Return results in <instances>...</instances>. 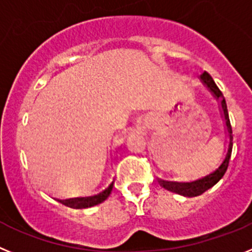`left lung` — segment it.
Returning a JSON list of instances; mask_svg holds the SVG:
<instances>
[{"instance_id": "1", "label": "left lung", "mask_w": 252, "mask_h": 252, "mask_svg": "<svg viewBox=\"0 0 252 252\" xmlns=\"http://www.w3.org/2000/svg\"><path fill=\"white\" fill-rule=\"evenodd\" d=\"M201 80L207 85L208 89H210L211 92L214 93L215 96L221 100V106H222V110H223V117H225V121H226V129H227L228 135H230V144H228V151H227V154H226L225 160H223L219 168H217L214 173H211L210 176L205 177V178H201V180L198 181H194V182H191V183H178V182L159 181L160 185H162L163 187H165L167 189H169V191H173L176 192V193L185 197L199 196V194H202L203 192L207 191V189H210L211 187H214V186L221 180L222 177H223V174L226 173V171H227L228 162H230V157H231V152H232V128H231L230 118H228L227 105H226L225 98H223L221 90L217 88L214 79L211 78V75L208 74V72L203 71L202 74H201Z\"/></svg>"}]
</instances>
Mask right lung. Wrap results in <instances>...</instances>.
<instances>
[{"instance_id":"right-lung-1","label":"right lung","mask_w":252,"mask_h":252,"mask_svg":"<svg viewBox=\"0 0 252 252\" xmlns=\"http://www.w3.org/2000/svg\"><path fill=\"white\" fill-rule=\"evenodd\" d=\"M113 189V183L106 188L105 191L101 192L100 194L94 197H85V198H75V199H67V201H64V205L70 206V207H75V208H83V207H90V206L98 205V203L103 202L106 197L109 196L110 192Z\"/></svg>"}]
</instances>
